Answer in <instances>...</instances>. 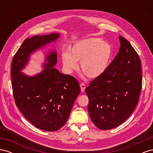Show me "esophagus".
<instances>
[{
  "instance_id": "obj_1",
  "label": "esophagus",
  "mask_w": 153,
  "mask_h": 153,
  "mask_svg": "<svg viewBox=\"0 0 153 153\" xmlns=\"http://www.w3.org/2000/svg\"><path fill=\"white\" fill-rule=\"evenodd\" d=\"M80 86L81 91H82V92H84L85 89V87H86V85H85L84 83H81V84H80Z\"/></svg>"
}]
</instances>
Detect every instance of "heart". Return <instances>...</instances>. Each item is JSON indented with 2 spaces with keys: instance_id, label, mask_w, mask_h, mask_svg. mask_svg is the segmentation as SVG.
<instances>
[{
  "instance_id": "b5f03b06",
  "label": "heart",
  "mask_w": 153,
  "mask_h": 153,
  "mask_svg": "<svg viewBox=\"0 0 153 153\" xmlns=\"http://www.w3.org/2000/svg\"><path fill=\"white\" fill-rule=\"evenodd\" d=\"M111 46L97 38L81 40L74 45L70 53L63 51L61 61L67 73L77 69L80 62V69L89 78L101 76L107 68L112 56Z\"/></svg>"
}]
</instances>
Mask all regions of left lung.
<instances>
[{
    "mask_svg": "<svg viewBox=\"0 0 153 153\" xmlns=\"http://www.w3.org/2000/svg\"><path fill=\"white\" fill-rule=\"evenodd\" d=\"M116 56L101 76L85 88L92 123L107 130L123 123L135 110L142 85L141 62L128 41L119 36Z\"/></svg>",
    "mask_w": 153,
    "mask_h": 153,
    "instance_id": "1",
    "label": "left lung"
}]
</instances>
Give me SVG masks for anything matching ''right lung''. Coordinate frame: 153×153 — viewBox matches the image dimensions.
Wrapping results in <instances>:
<instances>
[{
    "instance_id": "add662e5",
    "label": "right lung",
    "mask_w": 153,
    "mask_h": 153,
    "mask_svg": "<svg viewBox=\"0 0 153 153\" xmlns=\"http://www.w3.org/2000/svg\"><path fill=\"white\" fill-rule=\"evenodd\" d=\"M57 33L35 36L26 39L12 61L11 76L15 103L23 115L39 129L55 131L62 128L80 92L77 80L53 68L57 61L56 52L47 56L43 70L34 76L20 71L28 62L30 53L56 40Z\"/></svg>"
}]
</instances>
